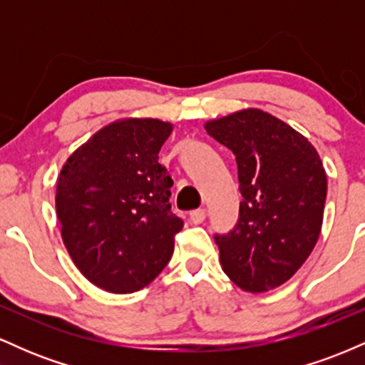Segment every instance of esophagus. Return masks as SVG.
I'll list each match as a JSON object with an SVG mask.
<instances>
[{
  "instance_id": "1",
  "label": "esophagus",
  "mask_w": 365,
  "mask_h": 365,
  "mask_svg": "<svg viewBox=\"0 0 365 365\" xmlns=\"http://www.w3.org/2000/svg\"><path fill=\"white\" fill-rule=\"evenodd\" d=\"M204 220H206V209H195L190 212V221L194 225H200Z\"/></svg>"
}]
</instances>
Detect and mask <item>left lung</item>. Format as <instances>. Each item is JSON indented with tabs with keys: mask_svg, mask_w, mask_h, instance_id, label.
<instances>
[{
	"mask_svg": "<svg viewBox=\"0 0 365 365\" xmlns=\"http://www.w3.org/2000/svg\"><path fill=\"white\" fill-rule=\"evenodd\" d=\"M235 154L240 212L215 235L223 271L242 290H273L311 255L322 226L328 180L302 133L262 110H242L204 125Z\"/></svg>",
	"mask_w": 365,
	"mask_h": 365,
	"instance_id": "1",
	"label": "left lung"
}]
</instances>
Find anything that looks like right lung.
Instances as JSON below:
<instances>
[{
	"label": "right lung",
	"instance_id": "right-lung-1",
	"mask_svg": "<svg viewBox=\"0 0 365 365\" xmlns=\"http://www.w3.org/2000/svg\"><path fill=\"white\" fill-rule=\"evenodd\" d=\"M173 125L116 120L66 159L58 175L61 238L81 273L111 293L148 287L170 262L183 221L171 212L159 150Z\"/></svg>",
	"mask_w": 365,
	"mask_h": 365
}]
</instances>
